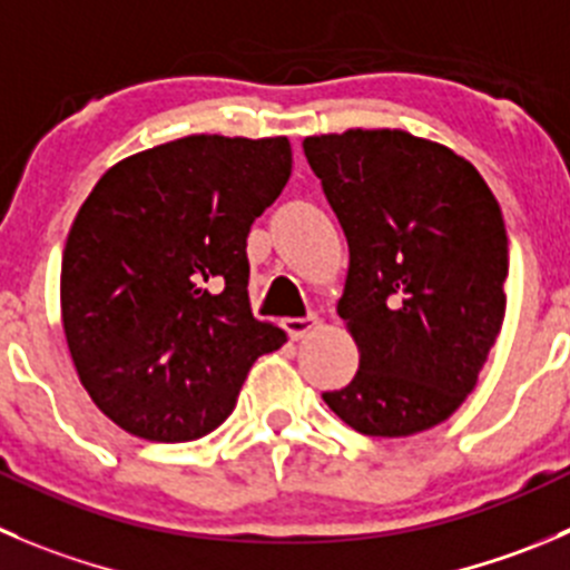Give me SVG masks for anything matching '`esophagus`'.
Wrapping results in <instances>:
<instances>
[{"mask_svg": "<svg viewBox=\"0 0 570 570\" xmlns=\"http://www.w3.org/2000/svg\"><path fill=\"white\" fill-rule=\"evenodd\" d=\"M317 325H320L317 314H308V317H289V320H284V328H286V334L292 336V340H303V336L312 334V331L317 328Z\"/></svg>", "mask_w": 570, "mask_h": 570, "instance_id": "1", "label": "esophagus"}]
</instances>
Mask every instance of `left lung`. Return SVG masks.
<instances>
[{"label":"left lung","mask_w":570,"mask_h":570,"mask_svg":"<svg viewBox=\"0 0 570 570\" xmlns=\"http://www.w3.org/2000/svg\"><path fill=\"white\" fill-rule=\"evenodd\" d=\"M303 153L351 250L336 314L358 370L323 401L358 434L425 432L471 395L504 323L499 200L471 161L406 130L306 136Z\"/></svg>","instance_id":"8db88e82"}]
</instances>
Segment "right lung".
<instances>
[{
  "mask_svg": "<svg viewBox=\"0 0 570 570\" xmlns=\"http://www.w3.org/2000/svg\"><path fill=\"white\" fill-rule=\"evenodd\" d=\"M292 175L286 136H186L114 164L71 223L60 320L105 417L189 443L236 406L286 334L253 317L247 234Z\"/></svg>",
  "mask_w": 570,
  "mask_h": 570,
  "instance_id": "1",
  "label": "right lung"
}]
</instances>
